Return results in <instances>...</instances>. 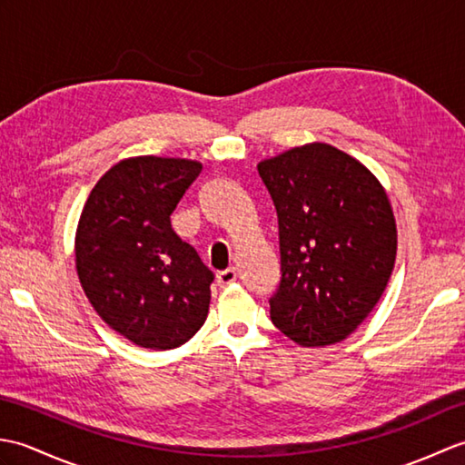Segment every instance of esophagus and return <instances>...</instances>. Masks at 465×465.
Here are the masks:
<instances>
[{
  "mask_svg": "<svg viewBox=\"0 0 465 465\" xmlns=\"http://www.w3.org/2000/svg\"><path fill=\"white\" fill-rule=\"evenodd\" d=\"M235 280H238V272H235V268L217 272V285H220V288H227V285L233 283Z\"/></svg>",
  "mask_w": 465,
  "mask_h": 465,
  "instance_id": "obj_1",
  "label": "esophagus"
}]
</instances>
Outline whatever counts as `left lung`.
Returning a JSON list of instances; mask_svg holds the SVG:
<instances>
[{
	"mask_svg": "<svg viewBox=\"0 0 465 465\" xmlns=\"http://www.w3.org/2000/svg\"><path fill=\"white\" fill-rule=\"evenodd\" d=\"M278 212L275 328L303 348L340 343L388 288L398 252L390 197L368 167L313 142L258 163Z\"/></svg>",
	"mask_w": 465,
	"mask_h": 465,
	"instance_id": "1",
	"label": "left lung"
}]
</instances>
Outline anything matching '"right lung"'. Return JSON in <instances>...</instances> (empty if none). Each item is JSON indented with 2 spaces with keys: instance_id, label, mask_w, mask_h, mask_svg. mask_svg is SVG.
<instances>
[{
  "instance_id": "right-lung-1",
  "label": "right lung",
  "mask_w": 465,
  "mask_h": 465,
  "mask_svg": "<svg viewBox=\"0 0 465 465\" xmlns=\"http://www.w3.org/2000/svg\"><path fill=\"white\" fill-rule=\"evenodd\" d=\"M200 172V162L182 157H127L82 210L77 278L97 315L140 348H180L207 318L213 273L170 222Z\"/></svg>"
}]
</instances>
